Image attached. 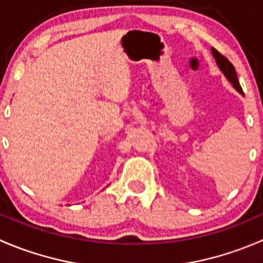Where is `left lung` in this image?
Returning <instances> with one entry per match:
<instances>
[{
	"mask_svg": "<svg viewBox=\"0 0 263 263\" xmlns=\"http://www.w3.org/2000/svg\"><path fill=\"white\" fill-rule=\"evenodd\" d=\"M211 51H212V55L213 58H215L216 60V64H217V67L220 68L221 72L223 73V76H225L226 78H228L229 82L233 85V87L235 88L236 91H238L240 95L244 96L243 93V90H241L240 85H239V81H238V76H236V72H235V68H234L233 64L230 63V61L228 60V59L225 58V56L221 55L220 52H218L216 48H211Z\"/></svg>",
	"mask_w": 263,
	"mask_h": 263,
	"instance_id": "1",
	"label": "left lung"
}]
</instances>
